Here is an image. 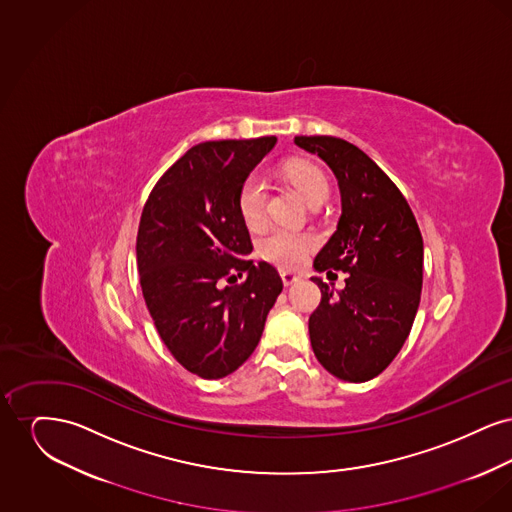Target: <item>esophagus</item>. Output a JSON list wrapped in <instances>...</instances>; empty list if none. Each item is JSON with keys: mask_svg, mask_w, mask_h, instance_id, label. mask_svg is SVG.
Returning a JSON list of instances; mask_svg holds the SVG:
<instances>
[{"mask_svg": "<svg viewBox=\"0 0 512 512\" xmlns=\"http://www.w3.org/2000/svg\"><path fill=\"white\" fill-rule=\"evenodd\" d=\"M280 278H282L284 286H292V284H297V282L301 280V274L290 272V270H282V272H280Z\"/></svg>", "mask_w": 512, "mask_h": 512, "instance_id": "34e87169", "label": "esophagus"}]
</instances>
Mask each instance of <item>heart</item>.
<instances>
[{"mask_svg": "<svg viewBox=\"0 0 512 512\" xmlns=\"http://www.w3.org/2000/svg\"><path fill=\"white\" fill-rule=\"evenodd\" d=\"M286 178L309 205L317 199L328 197V178L315 165L297 161L286 167ZM267 203V184L261 174H251L240 192V213L249 226H255L263 220ZM315 247V238L303 232H293L288 228L274 226L259 242V253L278 267L293 268L301 265L305 257Z\"/></svg>", "mask_w": 512, "mask_h": 512, "instance_id": "1", "label": "heart"}]
</instances>
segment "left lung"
I'll list each match as a JSON object with an SVG mask.
<instances>
[{
    "label": "left lung",
    "instance_id": "1",
    "mask_svg": "<svg viewBox=\"0 0 512 512\" xmlns=\"http://www.w3.org/2000/svg\"><path fill=\"white\" fill-rule=\"evenodd\" d=\"M338 180L336 232L313 263L317 272H349L334 290L313 276L322 293L309 318L318 363L345 382H366L395 359L420 303L424 245L407 199L361 149L332 136H295Z\"/></svg>",
    "mask_w": 512,
    "mask_h": 512
}]
</instances>
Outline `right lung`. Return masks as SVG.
<instances>
[{"instance_id":"add662e5","label":"right lung","mask_w":512,"mask_h":512,"mask_svg":"<svg viewBox=\"0 0 512 512\" xmlns=\"http://www.w3.org/2000/svg\"><path fill=\"white\" fill-rule=\"evenodd\" d=\"M276 136L203 142L161 176L136 240L147 311L172 357L205 380L238 370L263 336L284 284L253 251L240 192ZM246 274L240 287H222Z\"/></svg>"}]
</instances>
